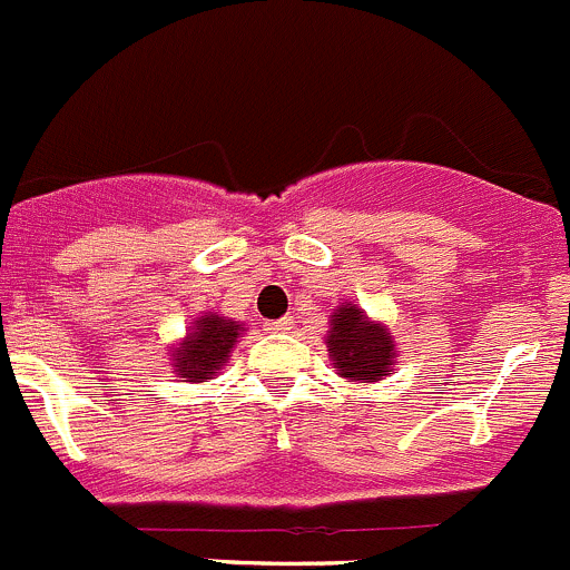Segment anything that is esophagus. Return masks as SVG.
<instances>
[{
    "mask_svg": "<svg viewBox=\"0 0 570 570\" xmlns=\"http://www.w3.org/2000/svg\"><path fill=\"white\" fill-rule=\"evenodd\" d=\"M266 330H272V332H287V330H293V318H291V315H285V318L268 321Z\"/></svg>",
    "mask_w": 570,
    "mask_h": 570,
    "instance_id": "1",
    "label": "esophagus"
}]
</instances>
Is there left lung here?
<instances>
[{"instance_id":"obj_1","label":"left lung","mask_w":570,"mask_h":570,"mask_svg":"<svg viewBox=\"0 0 570 570\" xmlns=\"http://www.w3.org/2000/svg\"><path fill=\"white\" fill-rule=\"evenodd\" d=\"M326 352H330L337 374L348 376V380L376 382L393 365L391 332L371 324L354 304H343L332 315Z\"/></svg>"}]
</instances>
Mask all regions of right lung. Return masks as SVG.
I'll list each match as a JSON object with an SVG mask.
<instances>
[{
  "label": "right lung",
  "instance_id": "add662e5",
  "mask_svg": "<svg viewBox=\"0 0 570 570\" xmlns=\"http://www.w3.org/2000/svg\"><path fill=\"white\" fill-rule=\"evenodd\" d=\"M240 332H244V326L238 321L202 315L188 341L174 352V368L179 371L185 382L213 380L222 371V365L227 363Z\"/></svg>",
  "mask_w": 570,
  "mask_h": 570
}]
</instances>
